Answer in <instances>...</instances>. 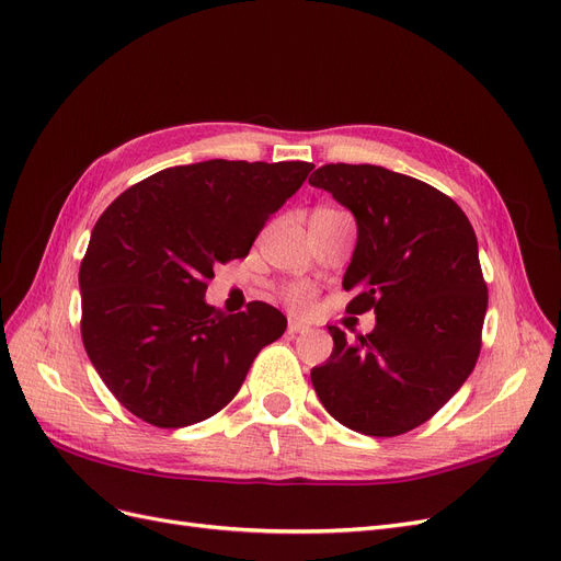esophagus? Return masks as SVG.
Listing matches in <instances>:
<instances>
[{"label": "esophagus", "instance_id": "34e87169", "mask_svg": "<svg viewBox=\"0 0 561 561\" xmlns=\"http://www.w3.org/2000/svg\"><path fill=\"white\" fill-rule=\"evenodd\" d=\"M310 329L306 327V324H301V322H297V320H289V324H287V333L289 335H297V333H308Z\"/></svg>", "mask_w": 561, "mask_h": 561}]
</instances>
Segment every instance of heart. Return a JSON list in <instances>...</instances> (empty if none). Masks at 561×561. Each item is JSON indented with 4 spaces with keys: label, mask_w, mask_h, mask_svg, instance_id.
Instances as JSON below:
<instances>
[{
    "label": "heart",
    "mask_w": 561,
    "mask_h": 561,
    "mask_svg": "<svg viewBox=\"0 0 561 561\" xmlns=\"http://www.w3.org/2000/svg\"><path fill=\"white\" fill-rule=\"evenodd\" d=\"M320 211L331 214L329 209H320ZM285 301H287L289 306H293V308H297V310H308V308H310V301H312L310 287H306V285H295L293 289H287Z\"/></svg>",
    "instance_id": "b5f03b06"
}]
</instances>
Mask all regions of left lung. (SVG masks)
<instances>
[{"label": "left lung", "instance_id": "left-lung-1", "mask_svg": "<svg viewBox=\"0 0 561 561\" xmlns=\"http://www.w3.org/2000/svg\"><path fill=\"white\" fill-rule=\"evenodd\" d=\"M308 182L354 214L347 312L375 310V329L356 343L329 327L333 352L310 370L312 387L350 431L402 435L477 366L488 287L474 228L449 195L379 165L329 163Z\"/></svg>", "mask_w": 561, "mask_h": 561}]
</instances>
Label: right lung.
I'll use <instances>...</instances> for the list:
<instances>
[{
    "label": "right lung",
    "instance_id": "add662e5",
    "mask_svg": "<svg viewBox=\"0 0 561 561\" xmlns=\"http://www.w3.org/2000/svg\"><path fill=\"white\" fill-rule=\"evenodd\" d=\"M316 168L304 161L176 165L124 191L96 220L80 264L82 343L105 387L156 428L220 412L287 320L251 301H205L214 266L245 257L268 216Z\"/></svg>",
    "mask_w": 561,
    "mask_h": 561
}]
</instances>
